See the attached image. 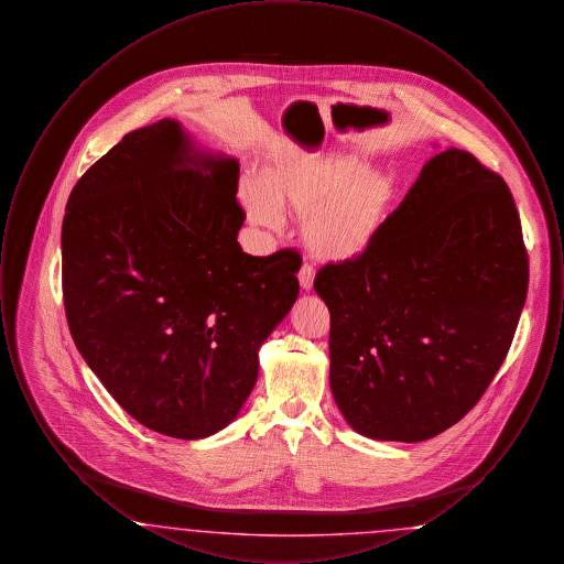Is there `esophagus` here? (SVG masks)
I'll list each match as a JSON object with an SVG mask.
<instances>
[{
	"instance_id": "34e87169",
	"label": "esophagus",
	"mask_w": 564,
	"mask_h": 564,
	"mask_svg": "<svg viewBox=\"0 0 564 564\" xmlns=\"http://www.w3.org/2000/svg\"><path fill=\"white\" fill-rule=\"evenodd\" d=\"M297 279H300V288H302L304 292H308V290L313 288V281H315V267L308 264V262H304V264L300 267Z\"/></svg>"
}]
</instances>
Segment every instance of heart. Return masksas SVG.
Instances as JSON below:
<instances>
[{
    "mask_svg": "<svg viewBox=\"0 0 564 564\" xmlns=\"http://www.w3.org/2000/svg\"><path fill=\"white\" fill-rule=\"evenodd\" d=\"M242 200L253 221L279 228L283 214L304 219V241L323 260L361 256L395 203L393 180L361 169L347 156H313L267 166L256 182L242 186Z\"/></svg>",
    "mask_w": 564,
    "mask_h": 564,
    "instance_id": "b5f03b06",
    "label": "heart"
}]
</instances>
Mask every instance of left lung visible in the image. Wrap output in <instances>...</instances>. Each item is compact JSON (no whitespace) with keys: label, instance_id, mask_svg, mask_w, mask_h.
Here are the masks:
<instances>
[{"label":"left lung","instance_id":"obj_1","mask_svg":"<svg viewBox=\"0 0 564 564\" xmlns=\"http://www.w3.org/2000/svg\"><path fill=\"white\" fill-rule=\"evenodd\" d=\"M527 290L503 177L465 150L435 154L375 242L315 276L329 384L350 427L393 442L453 427L499 372Z\"/></svg>","mask_w":564,"mask_h":564}]
</instances>
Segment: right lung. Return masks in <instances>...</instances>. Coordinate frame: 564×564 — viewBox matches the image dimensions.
<instances>
[{
	"instance_id": "add662e5",
	"label": "right lung",
	"mask_w": 564,
	"mask_h": 564,
	"mask_svg": "<svg viewBox=\"0 0 564 564\" xmlns=\"http://www.w3.org/2000/svg\"><path fill=\"white\" fill-rule=\"evenodd\" d=\"M239 162L192 148L175 120L124 134L72 189L63 302L74 343L148 430H224L258 380V349L297 297L294 249H241Z\"/></svg>"
}]
</instances>
